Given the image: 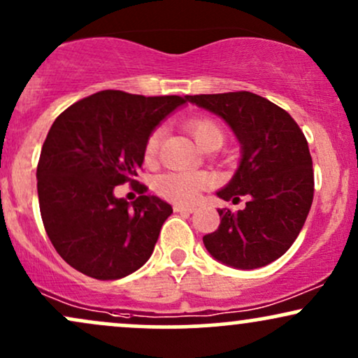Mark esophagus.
I'll list each match as a JSON object with an SVG mask.
<instances>
[{
    "label": "esophagus",
    "instance_id": "34e87169",
    "mask_svg": "<svg viewBox=\"0 0 358 358\" xmlns=\"http://www.w3.org/2000/svg\"><path fill=\"white\" fill-rule=\"evenodd\" d=\"M173 210L175 212H185V213H193L196 210L195 207H193V205H180V203H176V205H173Z\"/></svg>",
    "mask_w": 358,
    "mask_h": 358
}]
</instances>
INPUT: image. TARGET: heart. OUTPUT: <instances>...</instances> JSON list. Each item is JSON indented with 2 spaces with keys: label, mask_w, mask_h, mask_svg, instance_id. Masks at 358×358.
Instances as JSON below:
<instances>
[{
  "label": "heart",
  "mask_w": 358,
  "mask_h": 358,
  "mask_svg": "<svg viewBox=\"0 0 358 358\" xmlns=\"http://www.w3.org/2000/svg\"><path fill=\"white\" fill-rule=\"evenodd\" d=\"M187 133L195 139V143L205 151H213L220 148L225 141L224 126L210 116H199L188 119L183 124ZM162 133L159 129L148 134L143 159L146 165H153L158 158ZM208 187V176L205 173H163L155 180V190L163 199L178 203H190L199 199V195Z\"/></svg>",
  "instance_id": "b5f03b06"
}]
</instances>
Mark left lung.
I'll use <instances>...</instances> for the list:
<instances>
[{
	"label": "left lung",
	"instance_id": "1",
	"mask_svg": "<svg viewBox=\"0 0 358 358\" xmlns=\"http://www.w3.org/2000/svg\"><path fill=\"white\" fill-rule=\"evenodd\" d=\"M219 114L242 143V162L232 182L217 195L244 210L219 208L220 225L203 236L217 261L256 269L281 257L301 232L315 193L308 141L285 109L248 90L187 96Z\"/></svg>",
	"mask_w": 358,
	"mask_h": 358
}]
</instances>
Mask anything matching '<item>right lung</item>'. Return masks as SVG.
Segmentation results:
<instances>
[{
    "mask_svg": "<svg viewBox=\"0 0 358 358\" xmlns=\"http://www.w3.org/2000/svg\"><path fill=\"white\" fill-rule=\"evenodd\" d=\"M187 96L145 97L101 90L55 119L36 166L43 227L60 257L85 276L113 281L141 268L153 254L173 208L136 180L151 129ZM129 182L140 196H113Z\"/></svg>",
    "mask_w": 358,
    "mask_h": 358,
    "instance_id": "add662e5",
    "label": "right lung"
}]
</instances>
